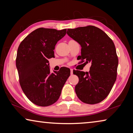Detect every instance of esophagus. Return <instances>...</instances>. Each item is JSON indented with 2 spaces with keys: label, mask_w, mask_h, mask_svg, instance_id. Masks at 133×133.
Returning <instances> with one entry per match:
<instances>
[{
  "label": "esophagus",
  "mask_w": 133,
  "mask_h": 133,
  "mask_svg": "<svg viewBox=\"0 0 133 133\" xmlns=\"http://www.w3.org/2000/svg\"><path fill=\"white\" fill-rule=\"evenodd\" d=\"M70 74L71 75H73V70L72 69H70Z\"/></svg>",
  "instance_id": "obj_1"
}]
</instances>
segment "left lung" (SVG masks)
I'll return each mask as SVG.
<instances>
[{
    "mask_svg": "<svg viewBox=\"0 0 133 133\" xmlns=\"http://www.w3.org/2000/svg\"><path fill=\"white\" fill-rule=\"evenodd\" d=\"M67 34L81 45L82 62H90L89 72L73 70L79 81L75 87L78 98L83 103L94 104L109 95L117 74L118 57L112 40L94 26L68 29Z\"/></svg>",
    "mask_w": 133,
    "mask_h": 133,
    "instance_id": "8db88e82",
    "label": "left lung"
}]
</instances>
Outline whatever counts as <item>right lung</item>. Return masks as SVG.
Segmentation results:
<instances>
[{"label":"right lung","mask_w":133,"mask_h":133,"mask_svg":"<svg viewBox=\"0 0 133 133\" xmlns=\"http://www.w3.org/2000/svg\"><path fill=\"white\" fill-rule=\"evenodd\" d=\"M66 30L37 29L18 48L16 64L20 85L29 100L39 106H49L57 102L70 75V70L65 67L51 73L48 60L55 57L56 44L66 35Z\"/></svg>","instance_id":"1"}]
</instances>
